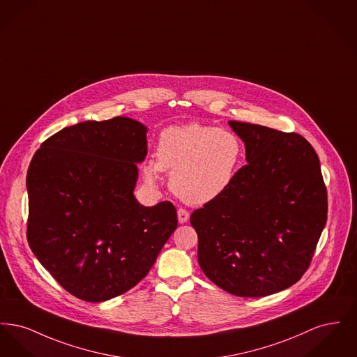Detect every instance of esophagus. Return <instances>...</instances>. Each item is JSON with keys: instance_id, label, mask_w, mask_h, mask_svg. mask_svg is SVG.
Segmentation results:
<instances>
[{"instance_id": "1", "label": "esophagus", "mask_w": 357, "mask_h": 357, "mask_svg": "<svg viewBox=\"0 0 357 357\" xmlns=\"http://www.w3.org/2000/svg\"><path fill=\"white\" fill-rule=\"evenodd\" d=\"M190 218V213L187 211L186 208H179L178 210V221L179 223H186Z\"/></svg>"}]
</instances>
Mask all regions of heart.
<instances>
[{
	"label": "heart",
	"mask_w": 357,
	"mask_h": 357,
	"mask_svg": "<svg viewBox=\"0 0 357 357\" xmlns=\"http://www.w3.org/2000/svg\"><path fill=\"white\" fill-rule=\"evenodd\" d=\"M243 155L242 140L229 130L188 124L170 127L158 143V160L146 167L149 179L171 172L174 192L187 204H204L222 195L236 179Z\"/></svg>",
	"instance_id": "obj_1"
}]
</instances>
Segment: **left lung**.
<instances>
[{"mask_svg":"<svg viewBox=\"0 0 357 357\" xmlns=\"http://www.w3.org/2000/svg\"><path fill=\"white\" fill-rule=\"evenodd\" d=\"M229 124L245 143L248 165L190 222L204 274L238 297H265L307 271L326 222V187L305 137L246 121Z\"/></svg>","mask_w":357,"mask_h":357,"instance_id":"1","label":"left lung"}]
</instances>
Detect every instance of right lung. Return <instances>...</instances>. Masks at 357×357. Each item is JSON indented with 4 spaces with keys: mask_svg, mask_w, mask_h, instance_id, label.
Here are the masks:
<instances>
[{
    "mask_svg": "<svg viewBox=\"0 0 357 357\" xmlns=\"http://www.w3.org/2000/svg\"><path fill=\"white\" fill-rule=\"evenodd\" d=\"M147 128L130 118L83 121L48 137L26 175V238L72 296L102 303L134 288L178 227L171 202L134 197Z\"/></svg>",
    "mask_w": 357,
    "mask_h": 357,
    "instance_id": "1",
    "label": "right lung"
}]
</instances>
